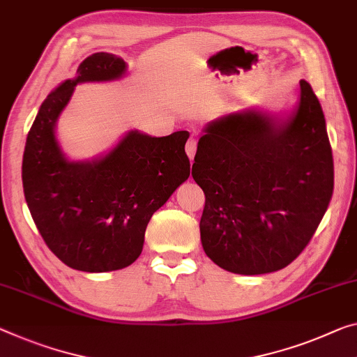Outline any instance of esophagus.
Here are the masks:
<instances>
[{
  "instance_id": "1",
  "label": "esophagus",
  "mask_w": 357,
  "mask_h": 357,
  "mask_svg": "<svg viewBox=\"0 0 357 357\" xmlns=\"http://www.w3.org/2000/svg\"><path fill=\"white\" fill-rule=\"evenodd\" d=\"M186 155H188L190 161L193 162L195 155H196V140L195 139H190L188 142H186Z\"/></svg>"
}]
</instances>
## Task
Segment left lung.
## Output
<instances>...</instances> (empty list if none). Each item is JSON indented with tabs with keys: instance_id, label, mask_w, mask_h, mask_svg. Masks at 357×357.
<instances>
[{
	"instance_id": "1",
	"label": "left lung",
	"mask_w": 357,
	"mask_h": 357,
	"mask_svg": "<svg viewBox=\"0 0 357 357\" xmlns=\"http://www.w3.org/2000/svg\"><path fill=\"white\" fill-rule=\"evenodd\" d=\"M202 132L191 175L206 196V255L245 276L286 268L310 243L333 191L326 118L311 86L300 81L289 113L248 107Z\"/></svg>"
}]
</instances>
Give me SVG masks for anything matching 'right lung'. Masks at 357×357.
Masks as SVG:
<instances>
[{"label": "right lung", "instance_id": "add662e5", "mask_svg": "<svg viewBox=\"0 0 357 357\" xmlns=\"http://www.w3.org/2000/svg\"><path fill=\"white\" fill-rule=\"evenodd\" d=\"M126 73L128 63L119 56L92 54L75 78L51 91L26 135L22 161L26 206L47 248L78 271L132 265L151 215L190 177L186 130L153 137L130 129L91 160L65 155L56 128L75 87L119 81Z\"/></svg>", "mask_w": 357, "mask_h": 357}]
</instances>
